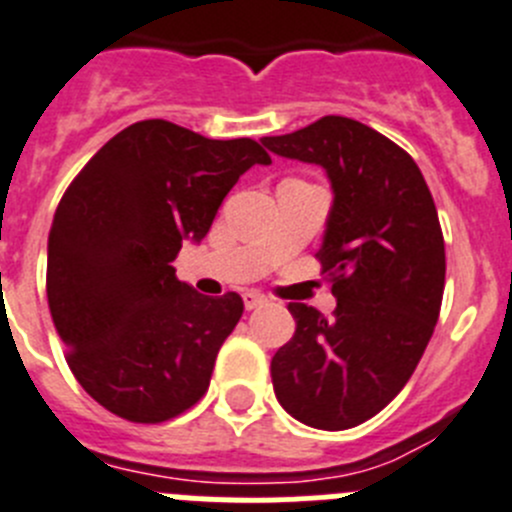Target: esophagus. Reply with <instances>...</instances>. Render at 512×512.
<instances>
[{
  "mask_svg": "<svg viewBox=\"0 0 512 512\" xmlns=\"http://www.w3.org/2000/svg\"><path fill=\"white\" fill-rule=\"evenodd\" d=\"M242 298H245V308L247 310H255V308H260V305L267 303L265 295L257 293V290H247V293L242 295Z\"/></svg>",
  "mask_w": 512,
  "mask_h": 512,
  "instance_id": "1",
  "label": "esophagus"
}]
</instances>
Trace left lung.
Returning a JSON list of instances; mask_svg holds the SVG:
<instances>
[{
	"label": "left lung",
	"mask_w": 512,
	"mask_h": 512,
	"mask_svg": "<svg viewBox=\"0 0 512 512\" xmlns=\"http://www.w3.org/2000/svg\"><path fill=\"white\" fill-rule=\"evenodd\" d=\"M262 143L321 164L336 194L315 260L338 305L331 318L288 305L298 326L272 356V389L298 422L351 429L404 389L437 326L447 270L437 207L412 156L353 118L323 116Z\"/></svg>",
	"instance_id": "8db88e82"
}]
</instances>
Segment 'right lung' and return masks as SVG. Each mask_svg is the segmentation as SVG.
<instances>
[{
	"label": "right lung",
	"instance_id": "obj_1",
	"mask_svg": "<svg viewBox=\"0 0 512 512\" xmlns=\"http://www.w3.org/2000/svg\"><path fill=\"white\" fill-rule=\"evenodd\" d=\"M255 164L270 154L252 138L214 141L151 118L116 133L62 194L47 305L73 376L116 417L169 422L207 394L245 303L199 295L171 262Z\"/></svg>",
	"mask_w": 512,
	"mask_h": 512
}]
</instances>
